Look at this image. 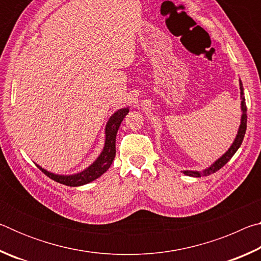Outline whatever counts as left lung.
Returning a JSON list of instances; mask_svg holds the SVG:
<instances>
[{
	"label": "left lung",
	"instance_id": "obj_1",
	"mask_svg": "<svg viewBox=\"0 0 261 261\" xmlns=\"http://www.w3.org/2000/svg\"><path fill=\"white\" fill-rule=\"evenodd\" d=\"M240 86H241V96H242V120H241V125L240 129H238V134L236 136V139L233 141L230 148L221 156L219 160H216L213 165H212L210 168H207L204 171H190V170H185L183 173L188 176H192V177H200V176H207L215 173L219 169H221L226 163L230 160L232 158L233 154L237 152V149L240 148L242 145V141L244 139L245 136V131H246V121H247V115H246V103H245V99H244V91H243V84L240 82Z\"/></svg>",
	"mask_w": 261,
	"mask_h": 261
}]
</instances>
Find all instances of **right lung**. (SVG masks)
I'll use <instances>...</instances> for the list:
<instances>
[{"label":"right lung","instance_id":"obj_1","mask_svg":"<svg viewBox=\"0 0 261 261\" xmlns=\"http://www.w3.org/2000/svg\"><path fill=\"white\" fill-rule=\"evenodd\" d=\"M127 113H129V108H123L117 110V112L109 118L107 125H106V141L102 153L100 154V156L96 159L90 167L86 168L85 170H83L82 173L76 175L64 176L51 174L49 171L45 170L43 168L37 165L38 168L53 180H55L57 183L68 185V187H79V185L87 184L92 182V180L100 177L101 175L109 169L110 165L113 163L115 154H116L115 141H116L117 131L120 129L123 118L126 116Z\"/></svg>","mask_w":261,"mask_h":261}]
</instances>
